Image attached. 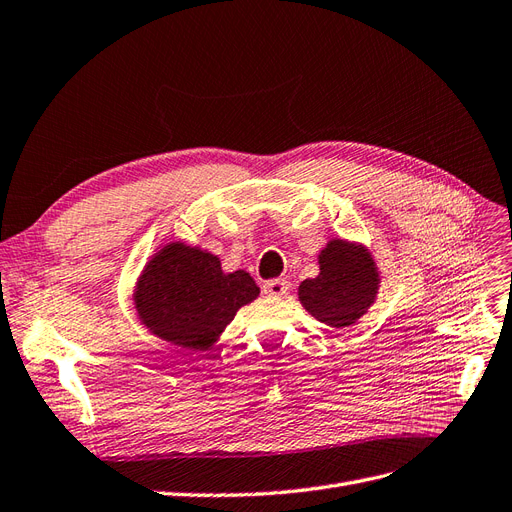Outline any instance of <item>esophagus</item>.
Segmentation results:
<instances>
[{"label": "esophagus", "mask_w": 512, "mask_h": 512, "mask_svg": "<svg viewBox=\"0 0 512 512\" xmlns=\"http://www.w3.org/2000/svg\"><path fill=\"white\" fill-rule=\"evenodd\" d=\"M290 290V282L288 280H271V282H265V286H262V292L269 294V297H284V294Z\"/></svg>", "instance_id": "1"}]
</instances>
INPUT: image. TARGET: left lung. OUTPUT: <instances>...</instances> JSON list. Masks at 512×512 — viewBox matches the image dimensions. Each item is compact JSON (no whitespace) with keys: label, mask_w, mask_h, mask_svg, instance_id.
<instances>
[{"label":"left lung","mask_w":512,"mask_h":512,"mask_svg":"<svg viewBox=\"0 0 512 512\" xmlns=\"http://www.w3.org/2000/svg\"><path fill=\"white\" fill-rule=\"evenodd\" d=\"M320 273L299 284V301L316 320L352 327L376 303L382 275L367 245L331 239L318 254Z\"/></svg>","instance_id":"obj_1"}]
</instances>
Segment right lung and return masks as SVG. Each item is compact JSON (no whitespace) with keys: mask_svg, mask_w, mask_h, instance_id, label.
<instances>
[{"mask_svg":"<svg viewBox=\"0 0 512 512\" xmlns=\"http://www.w3.org/2000/svg\"><path fill=\"white\" fill-rule=\"evenodd\" d=\"M258 294L247 271L226 273L220 258L203 247L170 241L136 277L132 301L151 335L185 350H209Z\"/></svg>","mask_w":512,"mask_h":512,"instance_id":"add662e5","label":"right lung"}]
</instances>
